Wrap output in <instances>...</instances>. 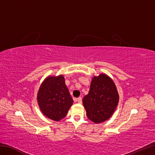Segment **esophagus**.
Listing matches in <instances>:
<instances>
[{"instance_id": "obj_1", "label": "esophagus", "mask_w": 155, "mask_h": 155, "mask_svg": "<svg viewBox=\"0 0 155 155\" xmlns=\"http://www.w3.org/2000/svg\"><path fill=\"white\" fill-rule=\"evenodd\" d=\"M74 101L78 102V103H82V98L81 97H78L77 98H74Z\"/></svg>"}]
</instances>
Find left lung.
<instances>
[{
    "instance_id": "1",
    "label": "left lung",
    "mask_w": 155,
    "mask_h": 155,
    "mask_svg": "<svg viewBox=\"0 0 155 155\" xmlns=\"http://www.w3.org/2000/svg\"><path fill=\"white\" fill-rule=\"evenodd\" d=\"M118 99L116 86L110 77L104 74L93 77L89 93L83 100L87 117L95 123L108 119L116 109Z\"/></svg>"
}]
</instances>
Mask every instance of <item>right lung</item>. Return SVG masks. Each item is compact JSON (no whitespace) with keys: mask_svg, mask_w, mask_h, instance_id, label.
<instances>
[{"mask_svg":"<svg viewBox=\"0 0 155 155\" xmlns=\"http://www.w3.org/2000/svg\"><path fill=\"white\" fill-rule=\"evenodd\" d=\"M37 101L42 113L56 121L67 115L73 103L62 75L46 78L39 88Z\"/></svg>","mask_w":155,"mask_h":155,"instance_id":"1","label":"right lung"}]
</instances>
